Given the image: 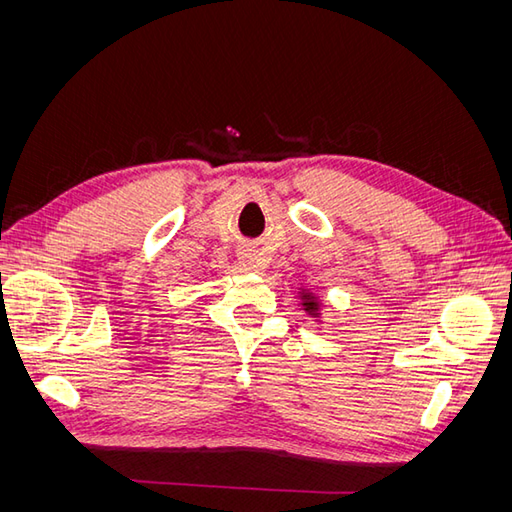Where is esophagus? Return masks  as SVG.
<instances>
[{
  "mask_svg": "<svg viewBox=\"0 0 512 512\" xmlns=\"http://www.w3.org/2000/svg\"><path fill=\"white\" fill-rule=\"evenodd\" d=\"M239 262L247 271H260L262 267H265V260H262L256 247H243V250L239 252Z\"/></svg>",
  "mask_w": 512,
  "mask_h": 512,
  "instance_id": "1",
  "label": "esophagus"
}]
</instances>
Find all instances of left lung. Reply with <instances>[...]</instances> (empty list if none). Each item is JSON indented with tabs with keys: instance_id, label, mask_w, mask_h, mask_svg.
<instances>
[{
	"instance_id": "1",
	"label": "left lung",
	"mask_w": 512,
	"mask_h": 512,
	"mask_svg": "<svg viewBox=\"0 0 512 512\" xmlns=\"http://www.w3.org/2000/svg\"><path fill=\"white\" fill-rule=\"evenodd\" d=\"M299 299H301V307L307 312V316L316 318V322H320L322 318V301L318 299V294L312 288H299Z\"/></svg>"
}]
</instances>
